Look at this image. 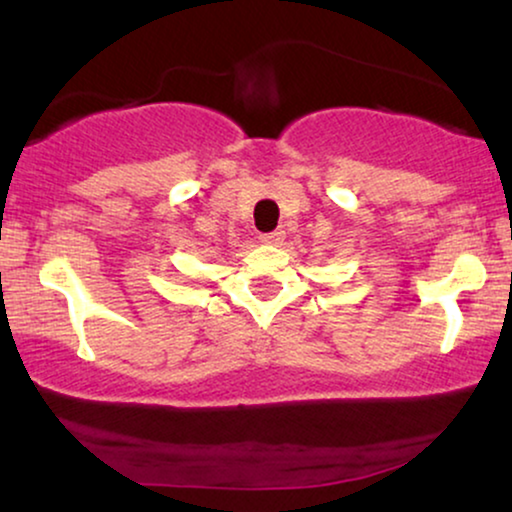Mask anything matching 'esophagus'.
I'll return each instance as SVG.
<instances>
[{
	"mask_svg": "<svg viewBox=\"0 0 512 512\" xmlns=\"http://www.w3.org/2000/svg\"><path fill=\"white\" fill-rule=\"evenodd\" d=\"M284 237H286L284 230L277 228V230H272V233H263L261 235V242L263 244H272V247H279V244L284 242Z\"/></svg>",
	"mask_w": 512,
	"mask_h": 512,
	"instance_id": "34e87169",
	"label": "esophagus"
}]
</instances>
